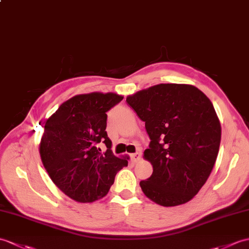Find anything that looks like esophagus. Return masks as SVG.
<instances>
[{
    "label": "esophagus",
    "instance_id": "obj_1",
    "mask_svg": "<svg viewBox=\"0 0 249 249\" xmlns=\"http://www.w3.org/2000/svg\"><path fill=\"white\" fill-rule=\"evenodd\" d=\"M141 159V153H135V154H131V160L134 161V162H138V161H140Z\"/></svg>",
    "mask_w": 249,
    "mask_h": 249
}]
</instances>
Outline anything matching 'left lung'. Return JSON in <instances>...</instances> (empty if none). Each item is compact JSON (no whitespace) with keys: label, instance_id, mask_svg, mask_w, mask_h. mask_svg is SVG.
I'll list each match as a JSON object with an SVG mask.
<instances>
[{"label":"left lung","instance_id":"left-lung-1","mask_svg":"<svg viewBox=\"0 0 249 249\" xmlns=\"http://www.w3.org/2000/svg\"><path fill=\"white\" fill-rule=\"evenodd\" d=\"M126 102L151 139L143 158L153 174L140 181L143 193L163 207L188 203L206 183L218 154L222 128L211 101L192 85L160 84Z\"/></svg>","mask_w":249,"mask_h":249}]
</instances>
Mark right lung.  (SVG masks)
<instances>
[{"label":"right lung","mask_w":249,"mask_h":249,"mask_svg":"<svg viewBox=\"0 0 249 249\" xmlns=\"http://www.w3.org/2000/svg\"><path fill=\"white\" fill-rule=\"evenodd\" d=\"M112 92L78 94L63 102L46 120L39 144L44 169L57 187L78 203L106 196L128 157H117L106 132L108 110L123 100ZM97 142L107 149L101 154Z\"/></svg>","instance_id":"add662e5"}]
</instances>
